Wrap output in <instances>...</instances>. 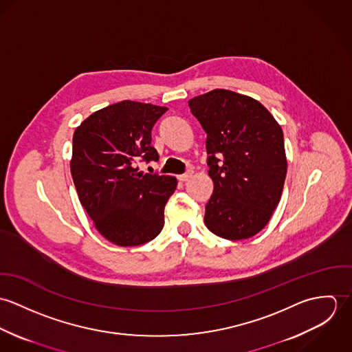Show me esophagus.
<instances>
[{
  "instance_id": "1",
  "label": "esophagus",
  "mask_w": 352,
  "mask_h": 352,
  "mask_svg": "<svg viewBox=\"0 0 352 352\" xmlns=\"http://www.w3.org/2000/svg\"><path fill=\"white\" fill-rule=\"evenodd\" d=\"M191 176H192V170H188V172H186V173H183V175H179L177 179H179L180 182H187Z\"/></svg>"
}]
</instances>
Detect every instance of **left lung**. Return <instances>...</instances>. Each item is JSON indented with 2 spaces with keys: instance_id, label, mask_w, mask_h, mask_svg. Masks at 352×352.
I'll return each mask as SVG.
<instances>
[{
  "instance_id": "obj_1",
  "label": "left lung",
  "mask_w": 352,
  "mask_h": 352,
  "mask_svg": "<svg viewBox=\"0 0 352 352\" xmlns=\"http://www.w3.org/2000/svg\"><path fill=\"white\" fill-rule=\"evenodd\" d=\"M188 107L207 134L214 183L204 223L218 237L250 239L280 201L287 172L283 131L264 105L232 91L214 89Z\"/></svg>"
}]
</instances>
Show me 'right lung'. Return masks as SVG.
<instances>
[{
	"label": "right lung",
	"mask_w": 352,
	"mask_h": 352,
	"mask_svg": "<svg viewBox=\"0 0 352 352\" xmlns=\"http://www.w3.org/2000/svg\"><path fill=\"white\" fill-rule=\"evenodd\" d=\"M166 107L124 100L87 118L73 135L70 162L78 198L96 229L119 247H137L164 228L173 176L142 173L138 162L158 161L151 129Z\"/></svg>",
	"instance_id": "obj_1"
}]
</instances>
